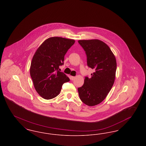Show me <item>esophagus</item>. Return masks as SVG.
<instances>
[{
  "label": "esophagus",
  "instance_id": "1",
  "mask_svg": "<svg viewBox=\"0 0 146 146\" xmlns=\"http://www.w3.org/2000/svg\"><path fill=\"white\" fill-rule=\"evenodd\" d=\"M75 76H70V80H73L74 79H75Z\"/></svg>",
  "mask_w": 146,
  "mask_h": 146
}]
</instances>
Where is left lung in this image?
Segmentation results:
<instances>
[{
    "instance_id": "obj_1",
    "label": "left lung",
    "mask_w": 146,
    "mask_h": 146,
    "mask_svg": "<svg viewBox=\"0 0 146 146\" xmlns=\"http://www.w3.org/2000/svg\"><path fill=\"white\" fill-rule=\"evenodd\" d=\"M78 42L85 51L88 66L95 72L90 78L85 77L83 85L78 91L84 104L94 106L103 101L111 90L115 77L116 59L109 46L100 40Z\"/></svg>"
}]
</instances>
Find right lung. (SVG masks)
<instances>
[{
    "mask_svg": "<svg viewBox=\"0 0 146 146\" xmlns=\"http://www.w3.org/2000/svg\"><path fill=\"white\" fill-rule=\"evenodd\" d=\"M75 41L61 37H51L42 43L36 51L31 64L30 75L35 89L46 100L56 97L69 78L60 66L63 64L64 57Z\"/></svg>",
    "mask_w": 146,
    "mask_h": 146,
    "instance_id": "obj_1",
    "label": "right lung"
}]
</instances>
